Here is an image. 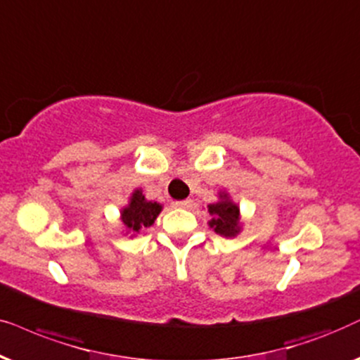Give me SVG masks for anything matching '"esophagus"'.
Wrapping results in <instances>:
<instances>
[{"label": "esophagus", "mask_w": 360, "mask_h": 360, "mask_svg": "<svg viewBox=\"0 0 360 360\" xmlns=\"http://www.w3.org/2000/svg\"><path fill=\"white\" fill-rule=\"evenodd\" d=\"M172 205L177 209H189L193 202H191V200H176V202H172Z\"/></svg>", "instance_id": "1"}]
</instances>
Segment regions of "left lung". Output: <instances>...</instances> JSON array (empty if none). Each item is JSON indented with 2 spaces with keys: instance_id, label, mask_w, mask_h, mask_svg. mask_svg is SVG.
I'll return each instance as SVG.
<instances>
[{
  "instance_id": "obj_1",
  "label": "left lung",
  "mask_w": 360,
  "mask_h": 360,
  "mask_svg": "<svg viewBox=\"0 0 360 360\" xmlns=\"http://www.w3.org/2000/svg\"><path fill=\"white\" fill-rule=\"evenodd\" d=\"M217 195V202L207 205V212L210 214V220L207 222L209 227L225 238L237 237L243 227L240 207L233 202V199L225 189H220Z\"/></svg>"
}]
</instances>
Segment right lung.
Returning a JSON list of instances; mask_svg holds the SVG:
<instances>
[{
    "label": "right lung",
    "instance_id": "obj_1",
    "mask_svg": "<svg viewBox=\"0 0 360 360\" xmlns=\"http://www.w3.org/2000/svg\"><path fill=\"white\" fill-rule=\"evenodd\" d=\"M162 204L148 200L143 194V189H135L128 199V204L120 210V220H122L124 236L136 237L140 230L151 227L158 215L161 214Z\"/></svg>",
    "mask_w": 360,
    "mask_h": 360
}]
</instances>
